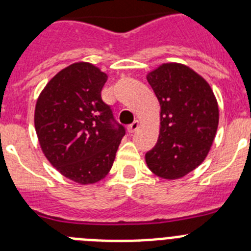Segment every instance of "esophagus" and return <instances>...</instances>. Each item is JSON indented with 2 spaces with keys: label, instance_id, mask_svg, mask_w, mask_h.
I'll return each instance as SVG.
<instances>
[{
  "label": "esophagus",
  "instance_id": "obj_1",
  "mask_svg": "<svg viewBox=\"0 0 251 251\" xmlns=\"http://www.w3.org/2000/svg\"><path fill=\"white\" fill-rule=\"evenodd\" d=\"M138 128H139V121H137V119H136V121L133 122L132 124H129V126H128V132H129V133L136 132Z\"/></svg>",
  "mask_w": 251,
  "mask_h": 251
}]
</instances>
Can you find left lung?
<instances>
[{
	"label": "left lung",
	"mask_w": 251,
	"mask_h": 251,
	"mask_svg": "<svg viewBox=\"0 0 251 251\" xmlns=\"http://www.w3.org/2000/svg\"><path fill=\"white\" fill-rule=\"evenodd\" d=\"M147 80L161 105V128L146 162L158 177L181 178L200 166L211 148L219 126L216 98L207 81L182 64H162Z\"/></svg>",
	"instance_id": "1"
}]
</instances>
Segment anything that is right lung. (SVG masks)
I'll return each instance as SVG.
<instances>
[{"instance_id": "1", "label": "right lung", "mask_w": 251, "mask_h": 251, "mask_svg": "<svg viewBox=\"0 0 251 251\" xmlns=\"http://www.w3.org/2000/svg\"><path fill=\"white\" fill-rule=\"evenodd\" d=\"M106 79L93 64H72L46 84L36 101L40 147L60 174L80 185L108 175L126 134L101 99Z\"/></svg>"}]
</instances>
